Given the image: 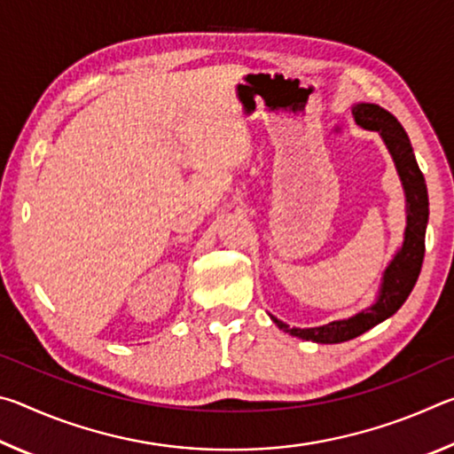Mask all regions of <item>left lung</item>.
<instances>
[{
	"mask_svg": "<svg viewBox=\"0 0 454 454\" xmlns=\"http://www.w3.org/2000/svg\"><path fill=\"white\" fill-rule=\"evenodd\" d=\"M352 116H355L358 126L380 132L384 144H387V148L393 153L406 194V230L403 248L398 250V254L388 264L387 272H384L379 301L368 310L360 312L348 320H336L318 328H288V325H284L282 320L272 317L278 328L286 330L292 336L320 344H338L352 340V338L366 333V330H371L379 322L393 317L412 292L414 284L419 280L422 260H425L428 194L425 176H422L417 158H414L409 136H406L401 121L393 114L376 104H356L352 107Z\"/></svg>",
	"mask_w": 454,
	"mask_h": 454,
	"instance_id": "obj_1",
	"label": "left lung"
}]
</instances>
